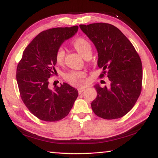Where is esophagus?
Here are the masks:
<instances>
[{
    "label": "esophagus",
    "instance_id": "1",
    "mask_svg": "<svg viewBox=\"0 0 158 158\" xmlns=\"http://www.w3.org/2000/svg\"><path fill=\"white\" fill-rule=\"evenodd\" d=\"M85 90V88H79V89H78V92H79V94H81V93H83V92H84V90Z\"/></svg>",
    "mask_w": 158,
    "mask_h": 158
}]
</instances>
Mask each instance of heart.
Here are the masks:
<instances>
[{
	"mask_svg": "<svg viewBox=\"0 0 158 158\" xmlns=\"http://www.w3.org/2000/svg\"><path fill=\"white\" fill-rule=\"evenodd\" d=\"M73 46L77 49L83 57L85 58L88 55L92 53L91 45L88 40L83 37H79L74 40L73 42ZM65 52L62 47H60L57 49L56 53V60L57 63L62 64L64 58H65ZM86 77V73L84 71H70L65 75V79L69 84L77 85V86H82L85 84V78Z\"/></svg>",
	"mask_w": 158,
	"mask_h": 158,
	"instance_id": "1",
	"label": "heart"
}]
</instances>
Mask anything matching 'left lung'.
<instances>
[{"instance_id":"8db88e82","label":"left lung","mask_w":158,"mask_h":158,"mask_svg":"<svg viewBox=\"0 0 158 158\" xmlns=\"http://www.w3.org/2000/svg\"><path fill=\"white\" fill-rule=\"evenodd\" d=\"M79 27L98 50V65L102 69L100 78L106 75L110 81L109 88L95 85L98 95L91 103L93 112L107 120L124 116L132 109L141 92L143 72L139 56L116 26L95 23Z\"/></svg>"}]
</instances>
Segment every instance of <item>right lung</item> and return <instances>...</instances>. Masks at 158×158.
I'll return each mask as SVG.
<instances>
[{
    "label": "right lung",
    "instance_id": "right-lung-1",
    "mask_svg": "<svg viewBox=\"0 0 158 158\" xmlns=\"http://www.w3.org/2000/svg\"><path fill=\"white\" fill-rule=\"evenodd\" d=\"M78 26L53 28L39 33L23 52L17 68V81L20 96L26 107L42 121L55 122L70 111L78 91L69 84L49 88L53 76L56 53L63 42L73 37Z\"/></svg>",
    "mask_w": 158,
    "mask_h": 158
}]
</instances>
